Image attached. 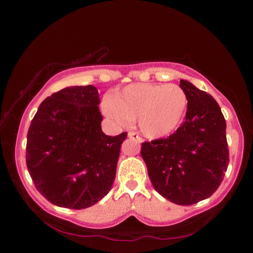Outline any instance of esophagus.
<instances>
[{"label": "esophagus", "mask_w": 253, "mask_h": 253, "mask_svg": "<svg viewBox=\"0 0 253 253\" xmlns=\"http://www.w3.org/2000/svg\"><path fill=\"white\" fill-rule=\"evenodd\" d=\"M128 137H129V138L132 139V140H136V142H140V140H142V139H140V137L134 131L128 132Z\"/></svg>", "instance_id": "1"}]
</instances>
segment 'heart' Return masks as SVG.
Listing matches in <instances>:
<instances>
[{
  "mask_svg": "<svg viewBox=\"0 0 253 253\" xmlns=\"http://www.w3.org/2000/svg\"><path fill=\"white\" fill-rule=\"evenodd\" d=\"M187 102V93L177 84H132L106 97L102 111L121 125L135 119L142 134L162 138L181 125Z\"/></svg>",
  "mask_w": 253,
  "mask_h": 253,
  "instance_id": "heart-1",
  "label": "heart"
}]
</instances>
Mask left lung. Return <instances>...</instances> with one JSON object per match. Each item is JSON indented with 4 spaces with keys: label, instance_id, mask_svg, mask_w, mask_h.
I'll return each mask as SVG.
<instances>
[{
    "label": "left lung",
    "instance_id": "left-lung-1",
    "mask_svg": "<svg viewBox=\"0 0 253 253\" xmlns=\"http://www.w3.org/2000/svg\"><path fill=\"white\" fill-rule=\"evenodd\" d=\"M185 121L168 138L142 144V157L155 190L178 205L211 196L229 165L225 119L215 99L186 80Z\"/></svg>",
    "mask_w": 253,
    "mask_h": 253
}]
</instances>
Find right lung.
Segmentation results:
<instances>
[{"label":"right lung","mask_w":253,"mask_h":253,"mask_svg":"<svg viewBox=\"0 0 253 253\" xmlns=\"http://www.w3.org/2000/svg\"><path fill=\"white\" fill-rule=\"evenodd\" d=\"M96 87H67L41 102L30 125L27 166L37 190L57 207H91L111 190L127 132L101 130Z\"/></svg>","instance_id":"1"}]
</instances>
